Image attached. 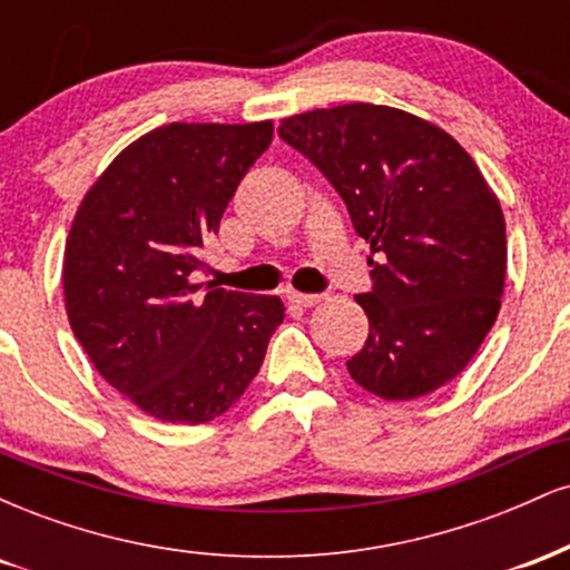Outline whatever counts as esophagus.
I'll use <instances>...</instances> for the list:
<instances>
[{"label": "esophagus", "instance_id": "34e87169", "mask_svg": "<svg viewBox=\"0 0 570 570\" xmlns=\"http://www.w3.org/2000/svg\"><path fill=\"white\" fill-rule=\"evenodd\" d=\"M286 297H289L292 305H299V307H313V305L322 303V299H326L324 294H305V292H294V289L286 294Z\"/></svg>", "mask_w": 570, "mask_h": 570}]
</instances>
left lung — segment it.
Returning a JSON list of instances; mask_svg holds the SVG:
<instances>
[{
	"label": "left lung",
	"instance_id": "left-lung-1",
	"mask_svg": "<svg viewBox=\"0 0 570 570\" xmlns=\"http://www.w3.org/2000/svg\"><path fill=\"white\" fill-rule=\"evenodd\" d=\"M348 206L381 263L356 294L370 337L348 372L391 402L426 396L474 358L507 278V222L472 155L448 130L394 107L343 104L281 120Z\"/></svg>",
	"mask_w": 570,
	"mask_h": 570
}]
</instances>
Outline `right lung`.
<instances>
[{"label": "right lung", "mask_w": 570, "mask_h": 570, "mask_svg": "<svg viewBox=\"0 0 570 570\" xmlns=\"http://www.w3.org/2000/svg\"><path fill=\"white\" fill-rule=\"evenodd\" d=\"M273 122H168L128 144L85 193L63 248L71 332L98 375L147 415L208 423L254 381L284 303L206 289L200 246Z\"/></svg>", "instance_id": "1"}]
</instances>
